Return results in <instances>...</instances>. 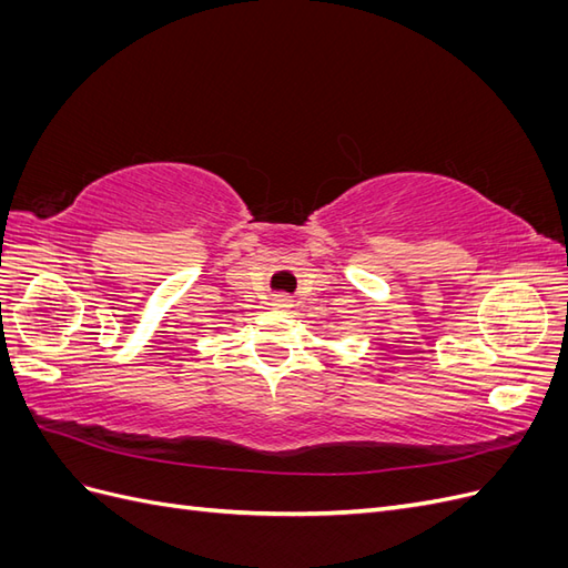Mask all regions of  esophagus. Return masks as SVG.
<instances>
[{
  "label": "esophagus",
  "instance_id": "1",
  "mask_svg": "<svg viewBox=\"0 0 568 568\" xmlns=\"http://www.w3.org/2000/svg\"><path fill=\"white\" fill-rule=\"evenodd\" d=\"M272 305L274 307H291V301H288V296H274Z\"/></svg>",
  "mask_w": 568,
  "mask_h": 568
}]
</instances>
